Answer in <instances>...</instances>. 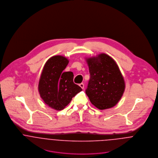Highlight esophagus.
Listing matches in <instances>:
<instances>
[{"label":"esophagus","instance_id":"1","mask_svg":"<svg viewBox=\"0 0 158 158\" xmlns=\"http://www.w3.org/2000/svg\"><path fill=\"white\" fill-rule=\"evenodd\" d=\"M79 86L81 87V88H82V89H83V88H84V84H83V83H81L79 84Z\"/></svg>","mask_w":158,"mask_h":158}]
</instances>
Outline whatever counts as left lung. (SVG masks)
<instances>
[{
    "instance_id": "obj_1",
    "label": "left lung",
    "mask_w": 158,
    "mask_h": 158,
    "mask_svg": "<svg viewBox=\"0 0 158 158\" xmlns=\"http://www.w3.org/2000/svg\"><path fill=\"white\" fill-rule=\"evenodd\" d=\"M90 79L86 94L96 108L103 110L114 106L120 100L125 83L115 61L105 53L86 59Z\"/></svg>"
}]
</instances>
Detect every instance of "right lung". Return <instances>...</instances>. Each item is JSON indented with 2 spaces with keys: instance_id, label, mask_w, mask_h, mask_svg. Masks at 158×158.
I'll return each instance as SVG.
<instances>
[{
  "instance_id": "right-lung-1",
  "label": "right lung",
  "mask_w": 158,
  "mask_h": 158,
  "mask_svg": "<svg viewBox=\"0 0 158 158\" xmlns=\"http://www.w3.org/2000/svg\"><path fill=\"white\" fill-rule=\"evenodd\" d=\"M69 63L61 55L49 58L43 69L39 81L38 90L45 104L51 108L63 110L72 98L82 89L73 83L72 72H64Z\"/></svg>"
}]
</instances>
